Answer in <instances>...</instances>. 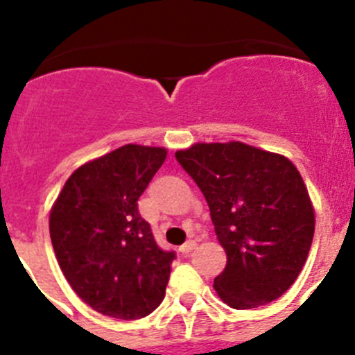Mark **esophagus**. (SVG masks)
Listing matches in <instances>:
<instances>
[{
	"mask_svg": "<svg viewBox=\"0 0 355 355\" xmlns=\"http://www.w3.org/2000/svg\"><path fill=\"white\" fill-rule=\"evenodd\" d=\"M196 245H198V244H196V241H187V242H185L184 245L180 247V252H182V254H185V256H187V254H191L192 250L196 249Z\"/></svg>",
	"mask_w": 355,
	"mask_h": 355,
	"instance_id": "34e87169",
	"label": "esophagus"
}]
</instances>
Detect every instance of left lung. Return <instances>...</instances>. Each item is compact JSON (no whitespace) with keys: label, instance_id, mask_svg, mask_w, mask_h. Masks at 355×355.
<instances>
[{"label":"left lung","instance_id":"1","mask_svg":"<svg viewBox=\"0 0 355 355\" xmlns=\"http://www.w3.org/2000/svg\"><path fill=\"white\" fill-rule=\"evenodd\" d=\"M211 211L227 266L214 278L234 309L284 295L302 271L314 237V207L293 163L242 142L194 144L175 153Z\"/></svg>","mask_w":355,"mask_h":355}]
</instances>
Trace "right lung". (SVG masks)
Returning <instances> with one entry per match:
<instances>
[{
    "mask_svg": "<svg viewBox=\"0 0 355 355\" xmlns=\"http://www.w3.org/2000/svg\"><path fill=\"white\" fill-rule=\"evenodd\" d=\"M166 149L127 144L70 175L49 214L56 259L70 287L105 316L139 320L161 304L173 250L156 244L137 200Z\"/></svg>",
    "mask_w": 355,
    "mask_h": 355,
    "instance_id": "right-lung-1",
    "label": "right lung"
}]
</instances>
